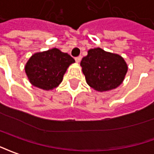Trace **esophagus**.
Returning <instances> with one entry per match:
<instances>
[{"instance_id": "34e87169", "label": "esophagus", "mask_w": 154, "mask_h": 154, "mask_svg": "<svg viewBox=\"0 0 154 154\" xmlns=\"http://www.w3.org/2000/svg\"><path fill=\"white\" fill-rule=\"evenodd\" d=\"M81 59H82L81 56H79V57H75V61L77 62V63H79V61L81 60Z\"/></svg>"}]
</instances>
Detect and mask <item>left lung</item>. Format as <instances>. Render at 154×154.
<instances>
[{
  "label": "left lung",
  "instance_id": "8db88e82",
  "mask_svg": "<svg viewBox=\"0 0 154 154\" xmlns=\"http://www.w3.org/2000/svg\"><path fill=\"white\" fill-rule=\"evenodd\" d=\"M80 66L90 87L100 92L118 87L127 72V65L117 54L97 48L90 49L83 57Z\"/></svg>",
  "mask_w": 154,
  "mask_h": 154
}]
</instances>
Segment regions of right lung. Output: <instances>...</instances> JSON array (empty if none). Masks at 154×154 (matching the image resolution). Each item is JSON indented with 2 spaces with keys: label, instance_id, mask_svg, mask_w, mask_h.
I'll return each instance as SVG.
<instances>
[{
  "label": "right lung",
  "instance_id": "obj_1",
  "mask_svg": "<svg viewBox=\"0 0 154 154\" xmlns=\"http://www.w3.org/2000/svg\"><path fill=\"white\" fill-rule=\"evenodd\" d=\"M74 62L69 54L53 48L30 57L25 66V72L32 85L50 90L60 85L66 69Z\"/></svg>",
  "mask_w": 154,
  "mask_h": 154
}]
</instances>
